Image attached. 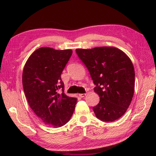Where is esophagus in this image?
<instances>
[{"mask_svg": "<svg viewBox=\"0 0 156 156\" xmlns=\"http://www.w3.org/2000/svg\"><path fill=\"white\" fill-rule=\"evenodd\" d=\"M78 96H79V97H80V98H83V97H84L85 96H86V94H79Z\"/></svg>", "mask_w": 156, "mask_h": 156, "instance_id": "obj_1", "label": "esophagus"}]
</instances>
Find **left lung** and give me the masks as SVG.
<instances>
[{
	"label": "left lung",
	"mask_w": 156,
	"mask_h": 156,
	"mask_svg": "<svg viewBox=\"0 0 156 156\" xmlns=\"http://www.w3.org/2000/svg\"><path fill=\"white\" fill-rule=\"evenodd\" d=\"M88 68L99 95L93 107L96 117L105 122L119 119L127 111L134 94L135 70L127 54L113 47L76 49Z\"/></svg>",
	"instance_id": "8db88e82"
}]
</instances>
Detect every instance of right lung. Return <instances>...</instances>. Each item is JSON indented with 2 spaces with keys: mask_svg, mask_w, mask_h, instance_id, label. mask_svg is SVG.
I'll return each instance as SVG.
<instances>
[{
  "mask_svg": "<svg viewBox=\"0 0 156 156\" xmlns=\"http://www.w3.org/2000/svg\"><path fill=\"white\" fill-rule=\"evenodd\" d=\"M72 54L71 49L40 48L29 56L23 68V87L28 103L39 119L50 127L64 125L74 111L77 98L64 94L61 78ZM59 89L63 91L61 94Z\"/></svg>",
  "mask_w": 156,
  "mask_h": 156,
  "instance_id": "right-lung-1",
  "label": "right lung"
}]
</instances>
